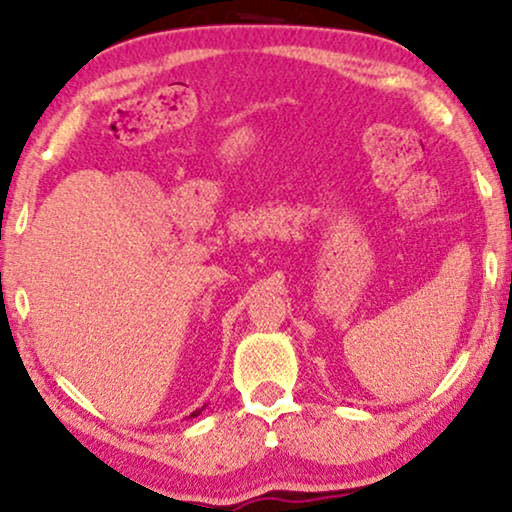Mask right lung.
Returning a JSON list of instances; mask_svg holds the SVG:
<instances>
[{
  "instance_id": "add662e5",
  "label": "right lung",
  "mask_w": 512,
  "mask_h": 512,
  "mask_svg": "<svg viewBox=\"0 0 512 512\" xmlns=\"http://www.w3.org/2000/svg\"><path fill=\"white\" fill-rule=\"evenodd\" d=\"M202 410H205V405H202V408H200V410H195V412H191V417H198V415H200V412H202Z\"/></svg>"
}]
</instances>
